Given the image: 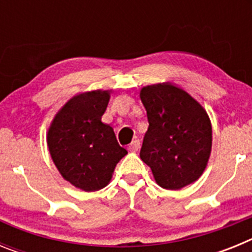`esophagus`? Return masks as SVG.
I'll return each mask as SVG.
<instances>
[{"instance_id":"1","label":"esophagus","mask_w":252,"mask_h":252,"mask_svg":"<svg viewBox=\"0 0 252 252\" xmlns=\"http://www.w3.org/2000/svg\"><path fill=\"white\" fill-rule=\"evenodd\" d=\"M127 149H128V151H132V153H135V151L139 150V149H140V141H139V140H133L130 145H128Z\"/></svg>"}]
</instances>
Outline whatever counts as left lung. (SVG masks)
<instances>
[{
	"mask_svg": "<svg viewBox=\"0 0 252 252\" xmlns=\"http://www.w3.org/2000/svg\"><path fill=\"white\" fill-rule=\"evenodd\" d=\"M148 113L140 158L160 187L177 190L201 177L212 148V126L202 104L171 83L144 87Z\"/></svg>",
	"mask_w": 252,
	"mask_h": 252,
	"instance_id": "1",
	"label": "left lung"
}]
</instances>
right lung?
Segmentation results:
<instances>
[{
	"instance_id": "1",
	"label": "right lung",
	"mask_w": 252,
	"mask_h": 252,
	"mask_svg": "<svg viewBox=\"0 0 252 252\" xmlns=\"http://www.w3.org/2000/svg\"><path fill=\"white\" fill-rule=\"evenodd\" d=\"M110 92L93 91L69 99L48 131V148L62 177L86 192L110 183L117 162L127 154L113 128L102 122Z\"/></svg>"
}]
</instances>
